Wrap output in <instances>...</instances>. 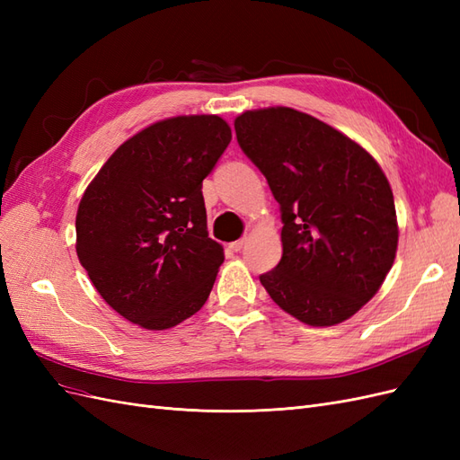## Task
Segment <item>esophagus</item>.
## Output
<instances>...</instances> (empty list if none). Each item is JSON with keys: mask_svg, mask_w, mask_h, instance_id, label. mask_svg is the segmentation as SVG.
<instances>
[{"mask_svg": "<svg viewBox=\"0 0 460 460\" xmlns=\"http://www.w3.org/2000/svg\"><path fill=\"white\" fill-rule=\"evenodd\" d=\"M243 243H245V240L242 238V240H235V242H232L228 247L232 249L234 253H238V252H242V247H243Z\"/></svg>", "mask_w": 460, "mask_h": 460, "instance_id": "1", "label": "esophagus"}]
</instances>
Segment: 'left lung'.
Wrapping results in <instances>:
<instances>
[{
    "mask_svg": "<svg viewBox=\"0 0 460 460\" xmlns=\"http://www.w3.org/2000/svg\"><path fill=\"white\" fill-rule=\"evenodd\" d=\"M245 155L280 205V262L261 274L278 307L333 326L368 303L397 252L394 193L358 144L289 107L247 111L234 122Z\"/></svg>",
    "mask_w": 460,
    "mask_h": 460,
    "instance_id": "1",
    "label": "left lung"
}]
</instances>
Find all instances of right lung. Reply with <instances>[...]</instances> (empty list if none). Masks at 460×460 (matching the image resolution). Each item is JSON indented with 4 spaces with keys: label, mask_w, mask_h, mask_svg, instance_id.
I'll list each match as a JSON object with an SVG mask.
<instances>
[{
    "label": "right lung",
    "mask_w": 460,
    "mask_h": 460,
    "mask_svg": "<svg viewBox=\"0 0 460 460\" xmlns=\"http://www.w3.org/2000/svg\"><path fill=\"white\" fill-rule=\"evenodd\" d=\"M230 140L217 115L155 122L124 142L82 196L78 261L130 323L172 328L211 294L225 253L207 234L201 186Z\"/></svg>",
    "instance_id": "1"
}]
</instances>
